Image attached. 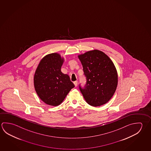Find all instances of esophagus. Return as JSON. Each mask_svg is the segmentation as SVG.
<instances>
[{"label": "esophagus", "mask_w": 151, "mask_h": 151, "mask_svg": "<svg viewBox=\"0 0 151 151\" xmlns=\"http://www.w3.org/2000/svg\"><path fill=\"white\" fill-rule=\"evenodd\" d=\"M74 84L75 87H76L77 86V81H75L74 82Z\"/></svg>", "instance_id": "1"}]
</instances>
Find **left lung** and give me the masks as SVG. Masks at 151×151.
Returning <instances> with one entry per match:
<instances>
[{"instance_id":"left-lung-1","label":"left lung","mask_w":151,"mask_h":151,"mask_svg":"<svg viewBox=\"0 0 151 151\" xmlns=\"http://www.w3.org/2000/svg\"><path fill=\"white\" fill-rule=\"evenodd\" d=\"M81 62L86 84L79 89L90 106H102L111 99L118 85V73L111 59L96 49L78 56Z\"/></svg>"}]
</instances>
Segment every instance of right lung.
Masks as SVG:
<instances>
[{
    "instance_id": "1",
    "label": "right lung",
    "mask_w": 151,
    "mask_h": 151,
    "mask_svg": "<svg viewBox=\"0 0 151 151\" xmlns=\"http://www.w3.org/2000/svg\"><path fill=\"white\" fill-rule=\"evenodd\" d=\"M64 62L60 54H48L40 60L35 72V90L40 99L48 105L60 104L75 87L69 76L61 72Z\"/></svg>"
}]
</instances>
